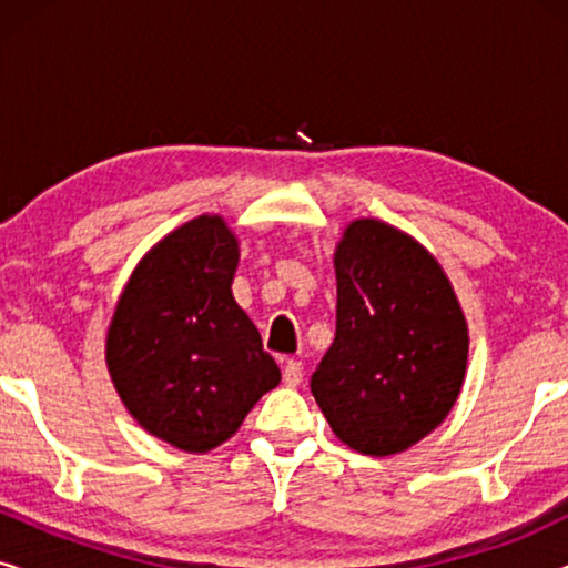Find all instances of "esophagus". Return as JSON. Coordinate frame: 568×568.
I'll return each instance as SVG.
<instances>
[{
  "label": "esophagus",
  "mask_w": 568,
  "mask_h": 568,
  "mask_svg": "<svg viewBox=\"0 0 568 568\" xmlns=\"http://www.w3.org/2000/svg\"><path fill=\"white\" fill-rule=\"evenodd\" d=\"M305 377V367H302L300 359H286L284 364V383L290 387H297Z\"/></svg>",
  "instance_id": "34e87169"
}]
</instances>
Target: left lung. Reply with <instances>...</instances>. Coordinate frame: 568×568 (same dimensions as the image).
Returning <instances> with one entry per match:
<instances>
[{"label": "left lung", "instance_id": "8db88e82", "mask_svg": "<svg viewBox=\"0 0 568 568\" xmlns=\"http://www.w3.org/2000/svg\"><path fill=\"white\" fill-rule=\"evenodd\" d=\"M333 263L336 338L310 390L344 445L403 453L455 406L468 364L463 310L439 263L385 222L348 224Z\"/></svg>", "mask_w": 568, "mask_h": 568}]
</instances>
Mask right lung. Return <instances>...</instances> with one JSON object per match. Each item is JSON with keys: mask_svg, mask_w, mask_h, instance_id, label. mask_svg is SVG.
I'll return each mask as SVG.
<instances>
[{"mask_svg": "<svg viewBox=\"0 0 568 568\" xmlns=\"http://www.w3.org/2000/svg\"><path fill=\"white\" fill-rule=\"evenodd\" d=\"M237 258L220 216L185 222L144 255L108 331V369L129 414L185 453L230 439L282 379L232 297Z\"/></svg>", "mask_w": 568, "mask_h": 568, "instance_id": "add662e5", "label": "right lung"}]
</instances>
